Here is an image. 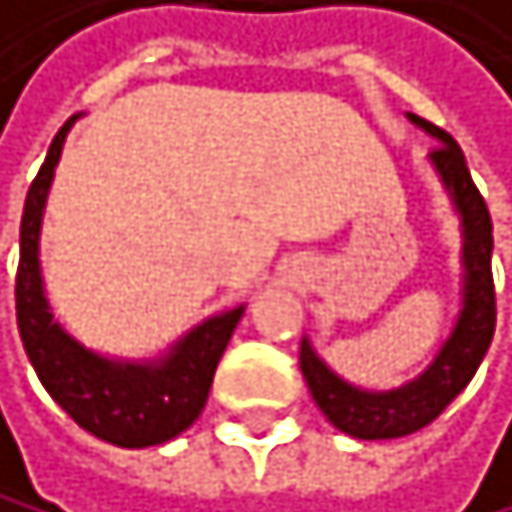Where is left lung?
<instances>
[{
    "label": "left lung",
    "instance_id": "left-lung-1",
    "mask_svg": "<svg viewBox=\"0 0 512 512\" xmlns=\"http://www.w3.org/2000/svg\"><path fill=\"white\" fill-rule=\"evenodd\" d=\"M409 119L418 128H425L431 138L441 141L431 150V163L444 188L450 191V201L459 210V220H463V311H459L453 333L447 336L441 352L434 355L428 371L422 377H415L412 384L387 393H368L346 384L343 377H336L314 355L308 340H302L299 365L314 403L321 406L333 428L359 437V441H390V437H406L418 428L431 425L475 377L494 340V324H497V295L491 277L494 226H491L488 204L469 176L463 150H459V144L447 131L418 116Z\"/></svg>",
    "mask_w": 512,
    "mask_h": 512
}]
</instances>
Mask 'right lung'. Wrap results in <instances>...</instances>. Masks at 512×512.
Wrapping results in <instances>:
<instances>
[{"mask_svg":"<svg viewBox=\"0 0 512 512\" xmlns=\"http://www.w3.org/2000/svg\"><path fill=\"white\" fill-rule=\"evenodd\" d=\"M71 116L49 144L21 217V258L15 277L18 330L46 393L94 437L116 447H153L182 434L201 415L223 349L242 318V305L194 327L160 362H112L84 349L53 321L40 280V220Z\"/></svg>","mask_w":512,"mask_h":512,"instance_id":"obj_1","label":"right lung"}]
</instances>
